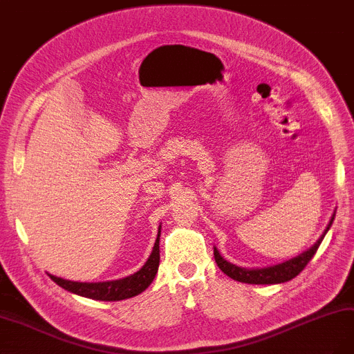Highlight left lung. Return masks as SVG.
Returning a JSON list of instances; mask_svg holds the SVG:
<instances>
[{
    "label": "left lung",
    "instance_id": "left-lung-1",
    "mask_svg": "<svg viewBox=\"0 0 354 354\" xmlns=\"http://www.w3.org/2000/svg\"><path fill=\"white\" fill-rule=\"evenodd\" d=\"M334 217H335V213L333 214L330 223H328V226H326L322 236L317 241L315 245L310 248V250L305 251L304 254L297 255L293 259L286 261V263H283V264L268 267V268H261V270H258V268L257 270L241 268V267H236V266L227 263L226 259L221 258L216 248H214V259H216L218 268L223 271L226 276H229L230 279L236 280V281H241V283H248V284H277V283L289 281V280L295 279L297 274L308 266V263L312 259V257L315 255V252L318 251V248H319L324 236L326 234V232L330 230V227L333 225Z\"/></svg>",
    "mask_w": 354,
    "mask_h": 354
}]
</instances>
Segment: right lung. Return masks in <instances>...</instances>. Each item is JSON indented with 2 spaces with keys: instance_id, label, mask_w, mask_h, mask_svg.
<instances>
[{
  "instance_id": "1",
  "label": "right lung",
  "mask_w": 354,
  "mask_h": 354,
  "mask_svg": "<svg viewBox=\"0 0 354 354\" xmlns=\"http://www.w3.org/2000/svg\"><path fill=\"white\" fill-rule=\"evenodd\" d=\"M160 227L157 232V239L154 242L153 251L146 261V264L142 266L141 270L137 272L131 274V276L113 280V281H103V283H80V281H70L64 280L55 276H50V280H54L62 289L68 290L71 293L80 295L88 299L95 300H109V302H115V300H124L128 297H133L144 292L151 284L153 279L156 277V272L159 270L160 263V251H159V241H160Z\"/></svg>"
}]
</instances>
